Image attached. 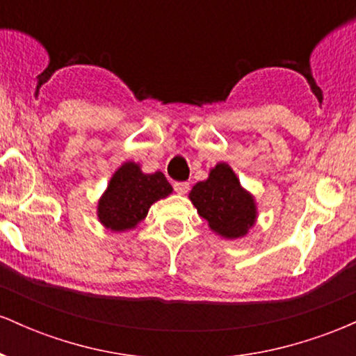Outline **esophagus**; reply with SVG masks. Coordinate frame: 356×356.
<instances>
[{
    "instance_id": "obj_1",
    "label": "esophagus",
    "mask_w": 356,
    "mask_h": 356,
    "mask_svg": "<svg viewBox=\"0 0 356 356\" xmlns=\"http://www.w3.org/2000/svg\"><path fill=\"white\" fill-rule=\"evenodd\" d=\"M189 182H175L174 184V189L177 194H187V191H189Z\"/></svg>"
}]
</instances>
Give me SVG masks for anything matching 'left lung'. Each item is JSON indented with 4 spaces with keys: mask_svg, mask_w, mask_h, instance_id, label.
<instances>
[{
    "mask_svg": "<svg viewBox=\"0 0 356 356\" xmlns=\"http://www.w3.org/2000/svg\"><path fill=\"white\" fill-rule=\"evenodd\" d=\"M189 199L211 231L224 239L244 238L257 220L254 195L241 186L227 162L212 167L209 177L192 187Z\"/></svg>",
    "mask_w": 356,
    "mask_h": 356,
    "instance_id": "obj_1",
    "label": "left lung"
}]
</instances>
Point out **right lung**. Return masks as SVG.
<instances>
[{"instance_id": "obj_1", "label": "right lung", "mask_w": 356, "mask_h": 356, "mask_svg": "<svg viewBox=\"0 0 356 356\" xmlns=\"http://www.w3.org/2000/svg\"><path fill=\"white\" fill-rule=\"evenodd\" d=\"M165 175L142 172L140 164L127 161L110 177L97 206V218L105 229L125 232L136 229L149 214L154 202L172 194Z\"/></svg>"}]
</instances>
